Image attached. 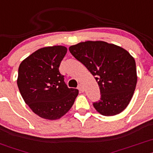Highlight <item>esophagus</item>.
I'll return each mask as SVG.
<instances>
[{"label": "esophagus", "mask_w": 153, "mask_h": 153, "mask_svg": "<svg viewBox=\"0 0 153 153\" xmlns=\"http://www.w3.org/2000/svg\"><path fill=\"white\" fill-rule=\"evenodd\" d=\"M77 88H78V90H79L80 91H82V92L84 91V87L82 84H79V85H78V87H77Z\"/></svg>", "instance_id": "34e87169"}]
</instances>
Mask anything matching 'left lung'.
<instances>
[{
	"mask_svg": "<svg viewBox=\"0 0 153 153\" xmlns=\"http://www.w3.org/2000/svg\"><path fill=\"white\" fill-rule=\"evenodd\" d=\"M69 51L95 76L101 99L93 103L104 116L120 114L129 104L137 82L136 62L127 50L102 41L72 45Z\"/></svg>",
	"mask_w": 153,
	"mask_h": 153,
	"instance_id": "left-lung-1",
	"label": "left lung"
}]
</instances>
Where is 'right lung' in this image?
Masks as SVG:
<instances>
[{
	"label": "right lung",
	"mask_w": 153,
	"mask_h": 153,
	"mask_svg": "<svg viewBox=\"0 0 153 153\" xmlns=\"http://www.w3.org/2000/svg\"><path fill=\"white\" fill-rule=\"evenodd\" d=\"M67 52L63 46L41 48L20 63L17 86L25 102L44 119H60L69 111L79 90L68 88L59 66Z\"/></svg>",
	"instance_id": "right-lung-1"
}]
</instances>
